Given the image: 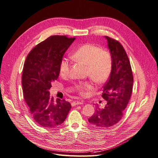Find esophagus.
<instances>
[{
  "instance_id": "esophagus-1",
  "label": "esophagus",
  "mask_w": 158,
  "mask_h": 158,
  "mask_svg": "<svg viewBox=\"0 0 158 158\" xmlns=\"http://www.w3.org/2000/svg\"><path fill=\"white\" fill-rule=\"evenodd\" d=\"M83 103V101H75L71 103L72 106H75V105H82Z\"/></svg>"
}]
</instances>
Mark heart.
I'll list each match as a JSON object with an SVG mask.
<instances>
[{"label": "heart", "mask_w": 158, "mask_h": 158, "mask_svg": "<svg viewBox=\"0 0 158 158\" xmlns=\"http://www.w3.org/2000/svg\"><path fill=\"white\" fill-rule=\"evenodd\" d=\"M72 59L87 66V75L96 84H101L109 78L112 69L113 60L111 53L102 50L99 46L87 43L81 46L72 54ZM71 71V62L64 57L59 64V73L62 77H68ZM75 88L78 93L84 96L87 92L94 90V86L89 81H80Z\"/></svg>", "instance_id": "obj_1"}]
</instances>
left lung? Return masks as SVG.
<instances>
[{
    "mask_svg": "<svg viewBox=\"0 0 158 158\" xmlns=\"http://www.w3.org/2000/svg\"><path fill=\"white\" fill-rule=\"evenodd\" d=\"M112 55L113 66L102 94L107 103L103 108L97 106L89 122L99 127H109L118 123L124 115L131 96L133 76L130 62L122 44L118 41L105 36Z\"/></svg>",
    "mask_w": 158,
    "mask_h": 158,
    "instance_id": "1",
    "label": "left lung"
}]
</instances>
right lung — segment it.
Segmentation results:
<instances>
[{"mask_svg":"<svg viewBox=\"0 0 158 158\" xmlns=\"http://www.w3.org/2000/svg\"><path fill=\"white\" fill-rule=\"evenodd\" d=\"M75 38L52 35L37 44L25 62L22 83L31 117L40 126L55 128L66 120L71 108L66 100L50 95L52 83L59 75V64Z\"/></svg>","mask_w":158,"mask_h":158,"instance_id":"1","label":"right lung"}]
</instances>
